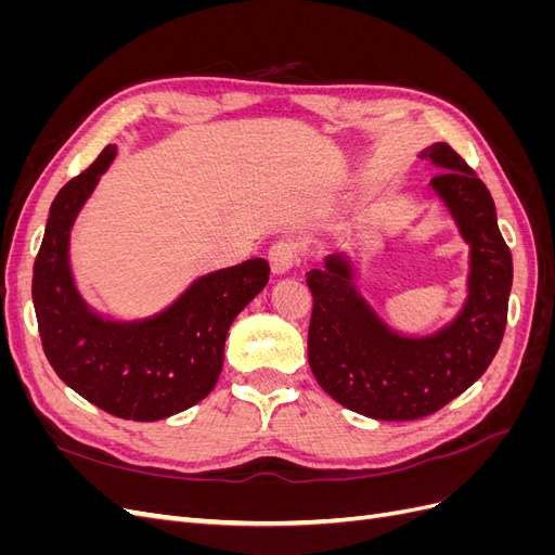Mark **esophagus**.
Returning <instances> with one entry per match:
<instances>
[{
	"mask_svg": "<svg viewBox=\"0 0 555 555\" xmlns=\"http://www.w3.org/2000/svg\"><path fill=\"white\" fill-rule=\"evenodd\" d=\"M268 261H271V268L275 275L289 273L292 268L298 261V247L292 241H278L268 249Z\"/></svg>",
	"mask_w": 555,
	"mask_h": 555,
	"instance_id": "34e87169",
	"label": "esophagus"
}]
</instances>
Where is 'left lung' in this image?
Returning <instances> with one entry per match:
<instances>
[{"instance_id": "obj_1", "label": "left lung", "mask_w": 555, "mask_h": 555, "mask_svg": "<svg viewBox=\"0 0 555 555\" xmlns=\"http://www.w3.org/2000/svg\"><path fill=\"white\" fill-rule=\"evenodd\" d=\"M418 157L442 169L430 190L469 245L461 312L430 335H402L357 292L349 257L328 255L306 275L314 300L312 375L343 408L377 422H412L444 408L486 373L507 326L512 251L491 192L447 143H433Z\"/></svg>"}]
</instances>
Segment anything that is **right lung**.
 I'll return each mask as SVG.
<instances>
[{
    "instance_id": "obj_1",
    "label": "right lung",
    "mask_w": 555,
    "mask_h": 555,
    "mask_svg": "<svg viewBox=\"0 0 555 555\" xmlns=\"http://www.w3.org/2000/svg\"><path fill=\"white\" fill-rule=\"evenodd\" d=\"M106 145L88 171L55 196L35 261L31 298L43 351L57 377L104 412L159 422L204 400L224 363L229 326L268 282L266 259L201 275L169 308L145 319H111L80 296L69 261L72 229L115 159Z\"/></svg>"
}]
</instances>
